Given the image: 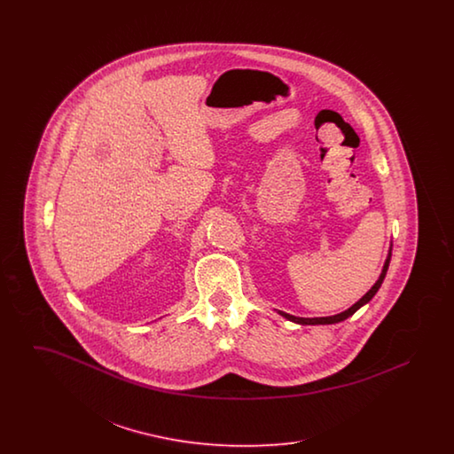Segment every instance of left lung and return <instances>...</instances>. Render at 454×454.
Listing matches in <instances>:
<instances>
[{
  "label": "left lung",
  "mask_w": 454,
  "mask_h": 454,
  "mask_svg": "<svg viewBox=\"0 0 454 454\" xmlns=\"http://www.w3.org/2000/svg\"><path fill=\"white\" fill-rule=\"evenodd\" d=\"M389 259H391V252H389L388 259L385 262V267H383V272H381V276H380V279L376 281V284L367 291L366 294L359 300V301L356 302V304H352L348 309L346 311H342V313H339V315H333V317H322V318H300V317H293V315H287V313H282L287 320H293V322H296V324L301 325H328V324H339V322H342V320H346L348 318L350 315H354L363 304H366L367 301H371V298L378 293V289L381 287V284H383V279H385V276H387V270H388Z\"/></svg>",
  "instance_id": "obj_1"
}]
</instances>
